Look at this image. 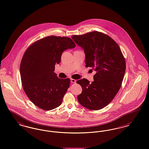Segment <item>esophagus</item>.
<instances>
[{"label": "esophagus", "instance_id": "34e87169", "mask_svg": "<svg viewBox=\"0 0 149 149\" xmlns=\"http://www.w3.org/2000/svg\"><path fill=\"white\" fill-rule=\"evenodd\" d=\"M70 81H71L72 83H75L77 82V80H75V79H71Z\"/></svg>", "mask_w": 149, "mask_h": 149}]
</instances>
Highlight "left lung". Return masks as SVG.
Segmentation results:
<instances>
[{
	"label": "left lung",
	"instance_id": "left-lung-1",
	"mask_svg": "<svg viewBox=\"0 0 149 149\" xmlns=\"http://www.w3.org/2000/svg\"><path fill=\"white\" fill-rule=\"evenodd\" d=\"M85 54V66L96 72L94 81L79 80L82 88L77 100L84 107L97 110L113 100L121 86L126 69L125 60L118 44L109 36L99 31L72 36Z\"/></svg>",
	"mask_w": 149,
	"mask_h": 149
}]
</instances>
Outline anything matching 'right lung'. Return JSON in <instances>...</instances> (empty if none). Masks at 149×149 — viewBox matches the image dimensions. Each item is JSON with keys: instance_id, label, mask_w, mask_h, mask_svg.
Here are the masks:
<instances>
[{"instance_id": "1", "label": "right lung", "mask_w": 149, "mask_h": 149, "mask_svg": "<svg viewBox=\"0 0 149 149\" xmlns=\"http://www.w3.org/2000/svg\"><path fill=\"white\" fill-rule=\"evenodd\" d=\"M75 47L69 37L49 36L32 44L25 52L20 66L23 88L31 102L44 110L61 105L69 88V78L60 79L54 72L61 54Z\"/></svg>"}]
</instances>
